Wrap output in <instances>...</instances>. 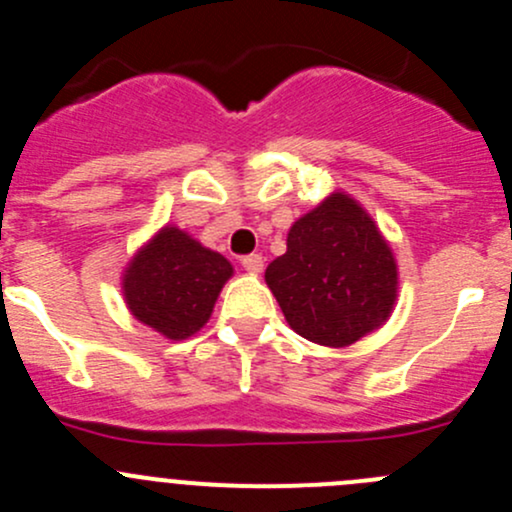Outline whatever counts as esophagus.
<instances>
[{
  "mask_svg": "<svg viewBox=\"0 0 512 512\" xmlns=\"http://www.w3.org/2000/svg\"><path fill=\"white\" fill-rule=\"evenodd\" d=\"M242 267H245L250 275H260L262 267H265V260H262V255H247L242 257Z\"/></svg>",
  "mask_w": 512,
  "mask_h": 512,
  "instance_id": "obj_1",
  "label": "esophagus"
}]
</instances>
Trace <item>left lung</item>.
<instances>
[{
	"mask_svg": "<svg viewBox=\"0 0 512 512\" xmlns=\"http://www.w3.org/2000/svg\"><path fill=\"white\" fill-rule=\"evenodd\" d=\"M265 282L299 337L342 349L391 317L399 267L374 218L352 195L332 193L289 227Z\"/></svg>",
	"mask_w": 512,
	"mask_h": 512,
	"instance_id": "8db88e82",
	"label": "left lung"
}]
</instances>
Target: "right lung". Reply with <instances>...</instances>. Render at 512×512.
I'll return each instance as SVG.
<instances>
[{
    "mask_svg": "<svg viewBox=\"0 0 512 512\" xmlns=\"http://www.w3.org/2000/svg\"><path fill=\"white\" fill-rule=\"evenodd\" d=\"M232 265L185 230L160 227L123 272V299L133 317L165 339L193 337L208 324Z\"/></svg>",
    "mask_w": 512,
    "mask_h": 512,
    "instance_id": "1",
    "label": "right lung"
}]
</instances>
